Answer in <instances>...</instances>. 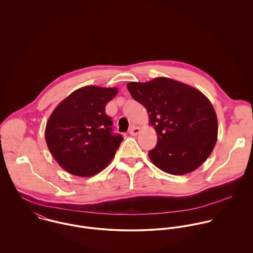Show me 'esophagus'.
<instances>
[{"mask_svg":"<svg viewBox=\"0 0 253 253\" xmlns=\"http://www.w3.org/2000/svg\"><path fill=\"white\" fill-rule=\"evenodd\" d=\"M139 131H140V128L138 126H131V128L129 130V134L132 135V136H135V135H137L139 133Z\"/></svg>","mask_w":253,"mask_h":253,"instance_id":"1","label":"esophagus"}]
</instances>
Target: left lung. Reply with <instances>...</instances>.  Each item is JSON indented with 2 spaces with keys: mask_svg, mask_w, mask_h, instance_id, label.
I'll return each instance as SVG.
<instances>
[{
  "mask_svg": "<svg viewBox=\"0 0 253 253\" xmlns=\"http://www.w3.org/2000/svg\"><path fill=\"white\" fill-rule=\"evenodd\" d=\"M126 86L157 131L158 142L148 154L157 168L183 175L206 162L216 144L218 126L215 110L203 92L165 77Z\"/></svg>",
  "mask_w": 253,
  "mask_h": 253,
  "instance_id": "obj_1",
  "label": "left lung"
}]
</instances>
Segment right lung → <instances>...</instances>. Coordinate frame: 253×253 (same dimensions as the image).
I'll return each mask as SVG.
<instances>
[{
	"label": "right lung",
	"mask_w": 253,
	"mask_h": 253,
	"mask_svg": "<svg viewBox=\"0 0 253 253\" xmlns=\"http://www.w3.org/2000/svg\"><path fill=\"white\" fill-rule=\"evenodd\" d=\"M117 87L87 85L61 101L45 126V142L51 155L67 172L89 177L113 160L123 136L112 133V119L105 107Z\"/></svg>",
	"instance_id": "add662e5"
}]
</instances>
